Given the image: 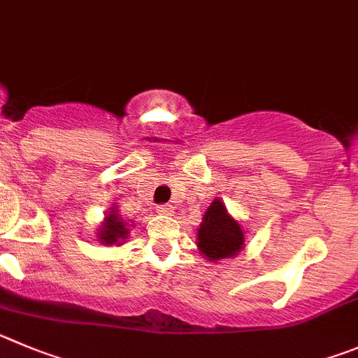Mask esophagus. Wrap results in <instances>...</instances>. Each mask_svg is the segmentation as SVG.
<instances>
[{"label":"esophagus","instance_id":"obj_1","mask_svg":"<svg viewBox=\"0 0 358 358\" xmlns=\"http://www.w3.org/2000/svg\"><path fill=\"white\" fill-rule=\"evenodd\" d=\"M173 210H175V206H171V205L157 206V212H159L160 215H173Z\"/></svg>","mask_w":358,"mask_h":358}]
</instances>
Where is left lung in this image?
<instances>
[{
    "label": "left lung",
    "mask_w": 358,
    "mask_h": 358,
    "mask_svg": "<svg viewBox=\"0 0 358 358\" xmlns=\"http://www.w3.org/2000/svg\"><path fill=\"white\" fill-rule=\"evenodd\" d=\"M196 243L199 252L208 262H224L240 255L245 245V231L228 212L224 201L215 198L203 215Z\"/></svg>",
    "instance_id": "obj_1"
}]
</instances>
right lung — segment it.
<instances>
[{
	"instance_id": "right-lung-1",
	"label": "right lung",
	"mask_w": 358,
	"mask_h": 358,
	"mask_svg": "<svg viewBox=\"0 0 358 358\" xmlns=\"http://www.w3.org/2000/svg\"><path fill=\"white\" fill-rule=\"evenodd\" d=\"M129 222L122 219L116 205H113L111 208H109V212L106 213L102 222H100L99 229H96V240H99L102 245L120 247L125 243L127 238H129Z\"/></svg>"
}]
</instances>
